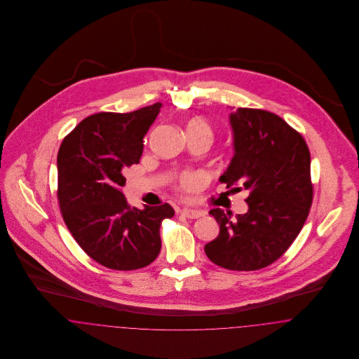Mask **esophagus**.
I'll list each match as a JSON object with an SVG mask.
<instances>
[{"label": "esophagus", "instance_id": "1", "mask_svg": "<svg viewBox=\"0 0 359 359\" xmlns=\"http://www.w3.org/2000/svg\"><path fill=\"white\" fill-rule=\"evenodd\" d=\"M182 214L184 217H187L189 219H195V218H201L203 215L202 211H198V210H192V208H183L182 210Z\"/></svg>", "mask_w": 359, "mask_h": 359}]
</instances>
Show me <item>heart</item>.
I'll list each match as a JSON object with an SVG mask.
<instances>
[{
	"label": "heart",
	"instance_id": "obj_1",
	"mask_svg": "<svg viewBox=\"0 0 359 359\" xmlns=\"http://www.w3.org/2000/svg\"><path fill=\"white\" fill-rule=\"evenodd\" d=\"M186 133H205V135H210V128L208 125L205 123V121L191 120L186 126Z\"/></svg>",
	"mask_w": 359,
	"mask_h": 359
}]
</instances>
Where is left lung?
<instances>
[{
    "instance_id": "1",
    "label": "left lung",
    "mask_w": 359,
    "mask_h": 359,
    "mask_svg": "<svg viewBox=\"0 0 359 359\" xmlns=\"http://www.w3.org/2000/svg\"><path fill=\"white\" fill-rule=\"evenodd\" d=\"M234 154L219 182L249 191L248 212L210 210L218 237L207 257L230 271H257L283 256L312 205L311 156L304 138L273 113L239 107L229 116Z\"/></svg>"
}]
</instances>
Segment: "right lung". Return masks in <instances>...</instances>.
I'll list each match as a JSON object with an SVG mask.
<instances>
[{
  "label": "right lung",
  "mask_w": 359,
  "mask_h": 359,
  "mask_svg": "<svg viewBox=\"0 0 359 359\" xmlns=\"http://www.w3.org/2000/svg\"><path fill=\"white\" fill-rule=\"evenodd\" d=\"M154 103L132 113H98L79 122L57 154V198L69 233L88 256L116 271L140 269L161 249L168 203L130 207L123 170L140 163L142 138L160 113Z\"/></svg>",
  "instance_id": "obj_1"
}]
</instances>
